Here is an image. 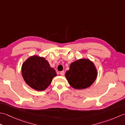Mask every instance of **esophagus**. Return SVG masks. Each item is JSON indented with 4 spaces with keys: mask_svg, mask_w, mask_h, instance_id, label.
<instances>
[{
    "mask_svg": "<svg viewBox=\"0 0 125 125\" xmlns=\"http://www.w3.org/2000/svg\"><path fill=\"white\" fill-rule=\"evenodd\" d=\"M60 73V75L61 76H64V71H61V72Z\"/></svg>",
    "mask_w": 125,
    "mask_h": 125,
    "instance_id": "34e87169",
    "label": "esophagus"
}]
</instances>
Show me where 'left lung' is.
<instances>
[{"label": "left lung", "mask_w": 125, "mask_h": 125, "mask_svg": "<svg viewBox=\"0 0 125 125\" xmlns=\"http://www.w3.org/2000/svg\"><path fill=\"white\" fill-rule=\"evenodd\" d=\"M97 76L94 65L88 59H80L71 63L65 73L70 85L75 89H84L90 86Z\"/></svg>", "instance_id": "obj_1"}]
</instances>
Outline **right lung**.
I'll use <instances>...</instances> for the list:
<instances>
[{
  "label": "right lung",
  "mask_w": 125,
  "mask_h": 125,
  "mask_svg": "<svg viewBox=\"0 0 125 125\" xmlns=\"http://www.w3.org/2000/svg\"><path fill=\"white\" fill-rule=\"evenodd\" d=\"M22 74L26 83L37 91L46 89L56 76L48 62L37 56H33L25 61L22 66Z\"/></svg>",
  "instance_id": "obj_1"
}]
</instances>
